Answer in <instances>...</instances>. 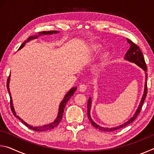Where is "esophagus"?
I'll list each match as a JSON object with an SVG mask.
<instances>
[{
  "instance_id": "1",
  "label": "esophagus",
  "mask_w": 154,
  "mask_h": 154,
  "mask_svg": "<svg viewBox=\"0 0 154 154\" xmlns=\"http://www.w3.org/2000/svg\"><path fill=\"white\" fill-rule=\"evenodd\" d=\"M88 86L85 84H81L79 87V90L80 92H85V90H87Z\"/></svg>"
}]
</instances>
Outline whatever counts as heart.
I'll return each mask as SVG.
<instances>
[{
  "label": "heart",
  "mask_w": 154,
  "mask_h": 154,
  "mask_svg": "<svg viewBox=\"0 0 154 154\" xmlns=\"http://www.w3.org/2000/svg\"><path fill=\"white\" fill-rule=\"evenodd\" d=\"M92 50L95 52H98L100 50V46L99 45H94L92 48Z\"/></svg>",
  "instance_id": "b5f03b06"
}]
</instances>
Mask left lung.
I'll list each match as a JSON object with an SVG mask.
<instances>
[{
	"label": "left lung",
	"mask_w": 154,
	"mask_h": 154,
	"mask_svg": "<svg viewBox=\"0 0 154 154\" xmlns=\"http://www.w3.org/2000/svg\"><path fill=\"white\" fill-rule=\"evenodd\" d=\"M127 41H128V43L130 44V48H129L128 50L127 53L126 54V56H125V59L127 60L130 61V62H133V63H135L136 64H137L138 66H140V68H142V69L144 70L145 71H147V66H146V63H145V59H144V56H143L142 51L140 49L139 47L137 45L134 43L132 42L131 40L128 39V38H127ZM145 77H146L145 78L146 80H145V84L144 94H143V97H142V99H141V101H140V105L139 106V107H138V109L137 110L136 113H134L133 117H132V118L130 119L129 121H128L125 124L120 125V126H119L118 127L111 128H103V127H101L100 126H98V125L96 124L94 122H93L92 119H91L90 113V108H91V98H90L89 100H88V119H89V120L91 122V124H92V126L94 127H95L96 128H97V129L100 130H103V131L112 132V131H114V130H118L119 128H122L126 126L128 124H130V123H132V122L137 118L138 115H139V113L140 112V110H141V108H142V106H143V103H144V100L145 99L146 96H147V73H146Z\"/></svg>",
	"instance_id": "left-lung-1"
}]
</instances>
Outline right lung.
Wrapping results in <instances>:
<instances>
[{
  "label": "right lung",
  "mask_w": 154,
  "mask_h": 154,
  "mask_svg": "<svg viewBox=\"0 0 154 154\" xmlns=\"http://www.w3.org/2000/svg\"><path fill=\"white\" fill-rule=\"evenodd\" d=\"M58 31H54V30H51V31H43V32H41L38 34V35H49V34H52V33H58ZM38 36H30L29 38L27 39V42L28 41H29L30 39H32V38H35L37 37ZM26 43V41L25 42L23 43L21 46L20 47L19 49L22 48L24 46ZM9 79H10V75L8 77V79H7V90L9 91V96H10V106H11V111L13 114L14 115L15 117H16L17 118H18L21 120V122H22L23 124H24L25 126H26L28 128H30L32 130H35V131H37V132H45V131H49V130H51L52 129H54V128L56 127L58 125L60 124V122L62 120V116H63V113H64V109L65 107V106H66V104L67 103L68 100H69L70 98H71V96L74 94V92H75V90H76V88H72V89L69 91V92H68L66 96H64V98L63 99V100L62 101L61 103H60V107H59V112H58V116L57 117V118L55 121H54L53 123L51 124H49L48 125H45V126H41V127H33V126H31L30 125H28V124L26 123L25 122H24L22 120V119H21L19 116H17L16 113H15V110H14V106H13V103H12V98L11 97V94H10V91H9Z\"/></svg>",
  "instance_id": "obj_1"
}]
</instances>
